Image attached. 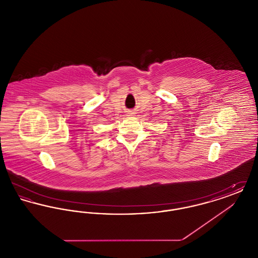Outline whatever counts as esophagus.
Segmentation results:
<instances>
[{"mask_svg": "<svg viewBox=\"0 0 258 258\" xmlns=\"http://www.w3.org/2000/svg\"><path fill=\"white\" fill-rule=\"evenodd\" d=\"M127 114H128V116H133V114H135V113H132V112H131V113H127Z\"/></svg>", "mask_w": 258, "mask_h": 258, "instance_id": "obj_1", "label": "esophagus"}]
</instances>
